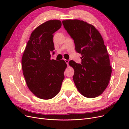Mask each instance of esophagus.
<instances>
[{
	"label": "esophagus",
	"instance_id": "esophagus-1",
	"mask_svg": "<svg viewBox=\"0 0 129 129\" xmlns=\"http://www.w3.org/2000/svg\"><path fill=\"white\" fill-rule=\"evenodd\" d=\"M64 61L66 62V63H67V64H68V63H69V61L68 60H66V59H64Z\"/></svg>",
	"mask_w": 129,
	"mask_h": 129
}]
</instances>
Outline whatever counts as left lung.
I'll return each instance as SVG.
<instances>
[{
  "label": "left lung",
  "mask_w": 129,
  "mask_h": 129,
  "mask_svg": "<svg viewBox=\"0 0 129 129\" xmlns=\"http://www.w3.org/2000/svg\"><path fill=\"white\" fill-rule=\"evenodd\" d=\"M62 24L74 41L76 52L82 55L81 64L69 62L74 69L77 89L88 98L100 96L107 88L112 72L102 36L94 26L83 21L66 20Z\"/></svg>",
  "instance_id": "obj_1"
}]
</instances>
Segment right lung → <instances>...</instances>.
I'll return each mask as SVG.
<instances>
[{"label":"right lung","instance_id":"add662e5","mask_svg":"<svg viewBox=\"0 0 129 129\" xmlns=\"http://www.w3.org/2000/svg\"><path fill=\"white\" fill-rule=\"evenodd\" d=\"M60 20H49L39 26L30 35L23 54L21 64L26 84L37 97L53 98L59 92L67 64L63 60H50L54 54V33L59 29Z\"/></svg>","mask_w":129,"mask_h":129}]
</instances>
